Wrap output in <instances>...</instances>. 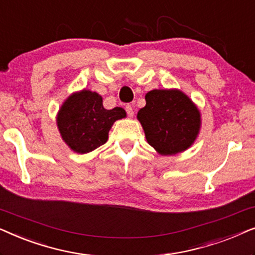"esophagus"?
I'll list each match as a JSON object with an SVG mask.
<instances>
[{"mask_svg":"<svg viewBox=\"0 0 255 255\" xmlns=\"http://www.w3.org/2000/svg\"><path fill=\"white\" fill-rule=\"evenodd\" d=\"M125 110H127L128 117H133V115H134L133 106H131V104H128V106L125 107Z\"/></svg>","mask_w":255,"mask_h":255,"instance_id":"esophagus-1","label":"esophagus"}]
</instances>
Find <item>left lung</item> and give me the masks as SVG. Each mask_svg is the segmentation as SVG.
I'll use <instances>...</instances> for the list:
<instances>
[{
  "mask_svg": "<svg viewBox=\"0 0 255 255\" xmlns=\"http://www.w3.org/2000/svg\"><path fill=\"white\" fill-rule=\"evenodd\" d=\"M137 118L146 140L159 154L174 155L189 148L201 128V114L179 89H153Z\"/></svg>",
  "mask_w": 255,
  "mask_h": 255,
  "instance_id": "8db88e82",
  "label": "left lung"
}]
</instances>
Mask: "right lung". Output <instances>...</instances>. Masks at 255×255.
Returning a JSON list of instances; mask_svg holds the SVG:
<instances>
[{
  "mask_svg": "<svg viewBox=\"0 0 255 255\" xmlns=\"http://www.w3.org/2000/svg\"><path fill=\"white\" fill-rule=\"evenodd\" d=\"M125 117L123 108L104 109L102 96L83 89L65 101L58 113L57 124L69 148L85 154L106 144L113 124Z\"/></svg>",
  "mask_w": 255,
  "mask_h": 255,
  "instance_id": "right-lung-1",
  "label": "right lung"
}]
</instances>
